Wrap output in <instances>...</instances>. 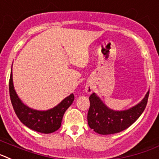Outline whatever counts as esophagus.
Here are the masks:
<instances>
[{"label":"esophagus","instance_id":"1","mask_svg":"<svg viewBox=\"0 0 159 159\" xmlns=\"http://www.w3.org/2000/svg\"><path fill=\"white\" fill-rule=\"evenodd\" d=\"M85 91H86V93H90L91 92H92V87H91V85H86Z\"/></svg>","mask_w":159,"mask_h":159}]
</instances>
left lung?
<instances>
[{
    "label": "left lung",
    "mask_w": 159,
    "mask_h": 159,
    "mask_svg": "<svg viewBox=\"0 0 159 159\" xmlns=\"http://www.w3.org/2000/svg\"><path fill=\"white\" fill-rule=\"evenodd\" d=\"M150 91L140 103L129 110L114 111L106 107L94 93L89 96V111L87 114L89 127L100 134L119 133L130 126L146 108Z\"/></svg>",
    "instance_id": "1"
}]
</instances>
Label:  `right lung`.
<instances>
[{
	"mask_svg": "<svg viewBox=\"0 0 159 159\" xmlns=\"http://www.w3.org/2000/svg\"><path fill=\"white\" fill-rule=\"evenodd\" d=\"M9 95L13 110L22 123L33 130L43 134L53 133L60 128L66 110L74 100V95L72 93L51 110L47 111L32 110L23 104L16 95L13 88L12 72L9 78Z\"/></svg>",
	"mask_w": 159,
	"mask_h": 159,
	"instance_id": "1",
	"label": "right lung"
}]
</instances>
